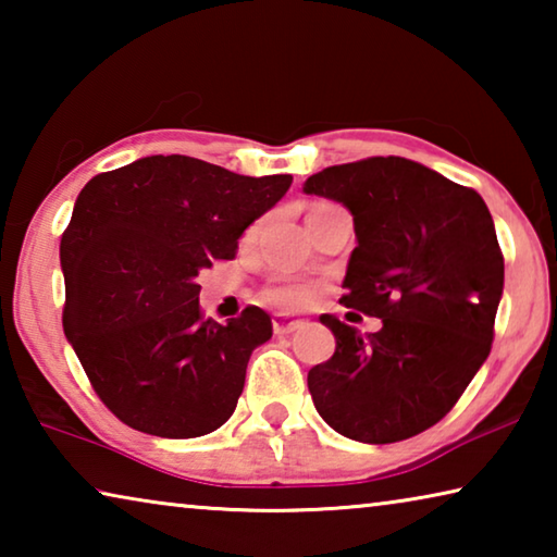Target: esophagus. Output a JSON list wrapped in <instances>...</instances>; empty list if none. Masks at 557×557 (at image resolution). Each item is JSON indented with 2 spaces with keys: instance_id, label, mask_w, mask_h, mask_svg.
I'll return each instance as SVG.
<instances>
[{
  "instance_id": "1",
  "label": "esophagus",
  "mask_w": 557,
  "mask_h": 557,
  "mask_svg": "<svg viewBox=\"0 0 557 557\" xmlns=\"http://www.w3.org/2000/svg\"><path fill=\"white\" fill-rule=\"evenodd\" d=\"M301 319H289V317H282L277 314L275 319H272V332H275L277 336H285V334H292L297 332V329H301Z\"/></svg>"
}]
</instances>
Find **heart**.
<instances>
[{"label":"heart","instance_id":"b5f03b06","mask_svg":"<svg viewBox=\"0 0 557 557\" xmlns=\"http://www.w3.org/2000/svg\"><path fill=\"white\" fill-rule=\"evenodd\" d=\"M332 203H314L312 209H309V215L322 211V209H329ZM268 299L272 301V305H277L282 309H301L309 305V299H312V292H309L307 287L301 285H277V287H270L268 289Z\"/></svg>","mask_w":557,"mask_h":557}]
</instances>
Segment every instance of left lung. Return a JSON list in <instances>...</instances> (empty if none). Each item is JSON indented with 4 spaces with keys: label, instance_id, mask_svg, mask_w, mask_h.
<instances>
[{
    "label": "left lung",
    "instance_id": "8db88e82",
    "mask_svg": "<svg viewBox=\"0 0 557 557\" xmlns=\"http://www.w3.org/2000/svg\"><path fill=\"white\" fill-rule=\"evenodd\" d=\"M305 191L354 213L342 305L383 322L361 336L322 314L336 351L307 375L314 408L356 442L420 435L455 408L492 351L504 292L492 213L474 188L403 157L326 166Z\"/></svg>",
    "mask_w": 557,
    "mask_h": 557
}]
</instances>
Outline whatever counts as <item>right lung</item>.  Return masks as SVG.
Returning a JSON list of instances; mask_svg holds the SVG:
<instances>
[{
    "mask_svg": "<svg viewBox=\"0 0 557 557\" xmlns=\"http://www.w3.org/2000/svg\"><path fill=\"white\" fill-rule=\"evenodd\" d=\"M289 174L243 176L154 154L92 176L61 238L63 332L102 405L132 430L188 440L219 430L272 319L245 307L203 319L196 277L233 260Z\"/></svg>",
    "mask_w": 557,
    "mask_h": 557,
    "instance_id": "1",
    "label": "right lung"
}]
</instances>
